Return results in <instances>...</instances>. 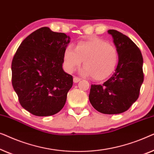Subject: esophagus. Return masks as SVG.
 <instances>
[{
  "label": "esophagus",
  "instance_id": "obj_1",
  "mask_svg": "<svg viewBox=\"0 0 154 154\" xmlns=\"http://www.w3.org/2000/svg\"><path fill=\"white\" fill-rule=\"evenodd\" d=\"M79 81H81V79L79 77H74V78H73V82H74L75 83H77V82H79Z\"/></svg>",
  "mask_w": 154,
  "mask_h": 154
}]
</instances>
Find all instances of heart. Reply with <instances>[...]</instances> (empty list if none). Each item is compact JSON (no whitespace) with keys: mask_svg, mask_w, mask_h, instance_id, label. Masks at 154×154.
Segmentation results:
<instances>
[{"mask_svg":"<svg viewBox=\"0 0 154 154\" xmlns=\"http://www.w3.org/2000/svg\"><path fill=\"white\" fill-rule=\"evenodd\" d=\"M84 60L82 72L91 75L96 80L107 78L114 72L118 62V52L115 47L106 41L94 38L78 42L75 49L68 45L63 53L65 68L72 72Z\"/></svg>","mask_w":154,"mask_h":154,"instance_id":"b5f03b06","label":"heart"}]
</instances>
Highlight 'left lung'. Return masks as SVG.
<instances>
[{"label":"left lung","instance_id":"left-lung-1","mask_svg":"<svg viewBox=\"0 0 154 154\" xmlns=\"http://www.w3.org/2000/svg\"><path fill=\"white\" fill-rule=\"evenodd\" d=\"M118 52L119 62L112 76L103 85L92 84L89 101L97 111L106 114L123 113L137 100L144 81L141 51L128 37L109 30Z\"/></svg>","mask_w":154,"mask_h":154}]
</instances>
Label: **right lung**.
Wrapping results in <instances>:
<instances>
[{
	"instance_id": "add662e5",
	"label": "right lung",
	"mask_w": 154,
	"mask_h": 154,
	"mask_svg": "<svg viewBox=\"0 0 154 154\" xmlns=\"http://www.w3.org/2000/svg\"><path fill=\"white\" fill-rule=\"evenodd\" d=\"M70 36L40 28L26 37L12 62V83L23 108L35 116L54 115L62 109L72 86L63 69Z\"/></svg>"
}]
</instances>
